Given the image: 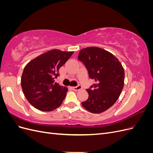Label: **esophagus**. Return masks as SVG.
Wrapping results in <instances>:
<instances>
[{
  "instance_id": "obj_1",
  "label": "esophagus",
  "mask_w": 153,
  "mask_h": 153,
  "mask_svg": "<svg viewBox=\"0 0 153 153\" xmlns=\"http://www.w3.org/2000/svg\"><path fill=\"white\" fill-rule=\"evenodd\" d=\"M82 86L81 85H77L76 87H73L72 89L75 91H80V89H82Z\"/></svg>"
}]
</instances>
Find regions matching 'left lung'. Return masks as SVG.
Returning <instances> with one entry per match:
<instances>
[{
	"mask_svg": "<svg viewBox=\"0 0 153 153\" xmlns=\"http://www.w3.org/2000/svg\"><path fill=\"white\" fill-rule=\"evenodd\" d=\"M78 60L84 63L95 84L86 89L89 98L82 103L89 112L99 114L117 100L124 87V70L116 57L98 47L82 49Z\"/></svg>",
	"mask_w": 153,
	"mask_h": 153,
	"instance_id": "8db88e82",
	"label": "left lung"
}]
</instances>
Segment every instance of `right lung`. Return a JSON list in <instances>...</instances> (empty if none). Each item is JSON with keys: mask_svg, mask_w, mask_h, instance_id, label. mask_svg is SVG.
Masks as SVG:
<instances>
[{"mask_svg": "<svg viewBox=\"0 0 153 153\" xmlns=\"http://www.w3.org/2000/svg\"><path fill=\"white\" fill-rule=\"evenodd\" d=\"M74 52L52 50L32 60L22 73L21 85L26 99L34 108L50 112L61 106L68 89L55 82L59 69Z\"/></svg>", "mask_w": 153, "mask_h": 153, "instance_id": "right-lung-1", "label": "right lung"}]
</instances>
